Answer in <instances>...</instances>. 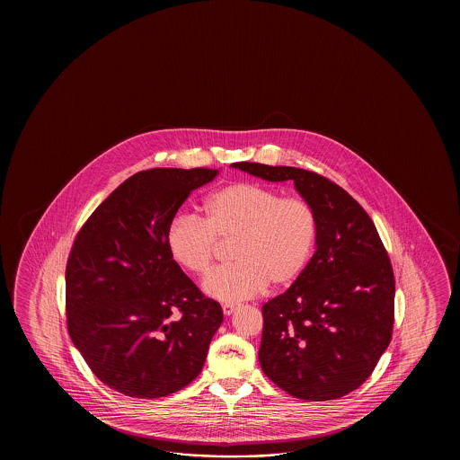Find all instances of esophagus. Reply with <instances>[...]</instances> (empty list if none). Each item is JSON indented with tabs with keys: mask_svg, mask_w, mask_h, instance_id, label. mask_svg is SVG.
<instances>
[{
	"mask_svg": "<svg viewBox=\"0 0 460 460\" xmlns=\"http://www.w3.org/2000/svg\"><path fill=\"white\" fill-rule=\"evenodd\" d=\"M222 309H224L226 315H232L234 313V309H236V305L234 304H224Z\"/></svg>",
	"mask_w": 460,
	"mask_h": 460,
	"instance_id": "esophagus-1",
	"label": "esophagus"
}]
</instances>
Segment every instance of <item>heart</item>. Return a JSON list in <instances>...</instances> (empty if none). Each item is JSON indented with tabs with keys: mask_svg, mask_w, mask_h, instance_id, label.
I'll return each instance as SVG.
<instances>
[{
	"mask_svg": "<svg viewBox=\"0 0 460 460\" xmlns=\"http://www.w3.org/2000/svg\"><path fill=\"white\" fill-rule=\"evenodd\" d=\"M204 218L177 216L166 230L171 258L189 273L210 271L218 240H234L236 263L217 270L204 283L210 297L240 303L266 283L284 286L303 273L317 240V216L301 197H281L270 187L234 182L204 200Z\"/></svg>",
	"mask_w": 460,
	"mask_h": 460,
	"instance_id": "heart-1",
	"label": "heart"
}]
</instances>
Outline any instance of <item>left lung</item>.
I'll return each instance as SVG.
<instances>
[{
  "label": "left lung",
  "mask_w": 460,
  "mask_h": 460,
  "mask_svg": "<svg viewBox=\"0 0 460 460\" xmlns=\"http://www.w3.org/2000/svg\"><path fill=\"white\" fill-rule=\"evenodd\" d=\"M270 182L293 181L317 216L315 253L291 288L263 305L260 365L294 398L357 390L390 345L394 276L375 224L342 187L299 167L234 163Z\"/></svg>",
  "instance_id": "1"
}]
</instances>
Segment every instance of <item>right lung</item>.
Masks as SVG:
<instances>
[{
    "label": "right lung",
    "instance_id": "right-lung-1",
    "mask_svg": "<svg viewBox=\"0 0 460 460\" xmlns=\"http://www.w3.org/2000/svg\"><path fill=\"white\" fill-rule=\"evenodd\" d=\"M218 169L156 167L118 186L78 232L66 268L70 339L131 398H161L202 372L224 313L171 258L166 230Z\"/></svg>",
    "mask_w": 460,
    "mask_h": 460
}]
</instances>
